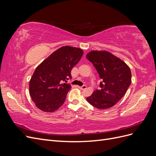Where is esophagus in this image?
Segmentation results:
<instances>
[{
	"mask_svg": "<svg viewBox=\"0 0 156 156\" xmlns=\"http://www.w3.org/2000/svg\"><path fill=\"white\" fill-rule=\"evenodd\" d=\"M77 87H78L79 89H81V90H84V89H86V88H87V86H86V85H83V86H82V87L78 86Z\"/></svg>",
	"mask_w": 156,
	"mask_h": 156,
	"instance_id": "34e87169",
	"label": "esophagus"
}]
</instances>
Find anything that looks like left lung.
Instances as JSON below:
<instances>
[{"label": "left lung", "mask_w": 156, "mask_h": 156, "mask_svg": "<svg viewBox=\"0 0 156 156\" xmlns=\"http://www.w3.org/2000/svg\"><path fill=\"white\" fill-rule=\"evenodd\" d=\"M101 79L100 90L87 98V101L99 109L112 107L126 93L131 83L129 67L123 60L107 51L93 50L86 55Z\"/></svg>", "instance_id": "left-lung-1"}]
</instances>
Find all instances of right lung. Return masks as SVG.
<instances>
[{
  "instance_id": "add662e5",
  "label": "right lung",
  "mask_w": 156,
  "mask_h": 156,
  "mask_svg": "<svg viewBox=\"0 0 156 156\" xmlns=\"http://www.w3.org/2000/svg\"><path fill=\"white\" fill-rule=\"evenodd\" d=\"M83 55L81 49L63 46L37 66L30 80L29 94L39 109L53 112L63 105L72 87L63 81L72 78L71 71Z\"/></svg>"
}]
</instances>
